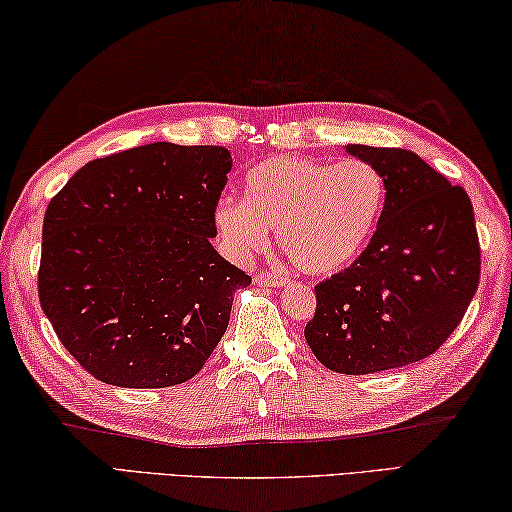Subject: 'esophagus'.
I'll list each match as a JSON object with an SVG mask.
<instances>
[{"instance_id":"1","label":"esophagus","mask_w":512,"mask_h":512,"mask_svg":"<svg viewBox=\"0 0 512 512\" xmlns=\"http://www.w3.org/2000/svg\"><path fill=\"white\" fill-rule=\"evenodd\" d=\"M254 283L258 288H283L288 285V279L283 274H274V272H261L254 276Z\"/></svg>"}]
</instances>
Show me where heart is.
<instances>
[{
    "mask_svg": "<svg viewBox=\"0 0 512 512\" xmlns=\"http://www.w3.org/2000/svg\"><path fill=\"white\" fill-rule=\"evenodd\" d=\"M384 177L369 161L324 164L276 155L245 177V200L224 195L213 224L238 261L261 254L276 229L279 245L299 270L333 274L360 258L384 209Z\"/></svg>",
    "mask_w": 512,
    "mask_h": 512,
    "instance_id": "heart-1",
    "label": "heart"
}]
</instances>
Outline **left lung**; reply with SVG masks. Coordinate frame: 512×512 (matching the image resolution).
<instances>
[{
  "label": "left lung",
  "mask_w": 512,
  "mask_h": 512,
  "mask_svg": "<svg viewBox=\"0 0 512 512\" xmlns=\"http://www.w3.org/2000/svg\"><path fill=\"white\" fill-rule=\"evenodd\" d=\"M346 152L380 170L384 209L360 258L315 288L303 335L326 369L366 375L443 346L477 292L481 249L468 193L416 152L362 143Z\"/></svg>",
  "instance_id": "1"
}]
</instances>
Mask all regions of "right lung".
I'll use <instances>...</instances> for the list:
<instances>
[{
	"instance_id": "right-lung-1",
	"label": "right lung",
	"mask_w": 512,
	"mask_h": 512,
	"mask_svg": "<svg viewBox=\"0 0 512 512\" xmlns=\"http://www.w3.org/2000/svg\"><path fill=\"white\" fill-rule=\"evenodd\" d=\"M231 164L222 146L157 141L89 161L49 202L40 303L96 380L173 387L218 346L251 283L211 245Z\"/></svg>"
}]
</instances>
